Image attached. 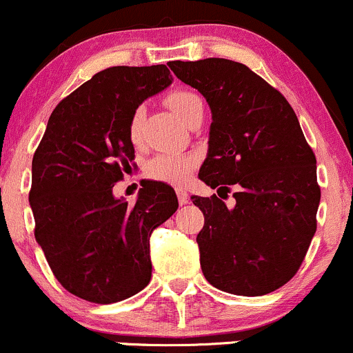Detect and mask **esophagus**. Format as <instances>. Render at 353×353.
Masks as SVG:
<instances>
[{
    "mask_svg": "<svg viewBox=\"0 0 353 353\" xmlns=\"http://www.w3.org/2000/svg\"><path fill=\"white\" fill-rule=\"evenodd\" d=\"M176 192H177V199H179V204H181V206H183V204H188V199H189V194H188V192H185L183 188L177 189Z\"/></svg>",
    "mask_w": 353,
    "mask_h": 353,
    "instance_id": "1",
    "label": "esophagus"
}]
</instances>
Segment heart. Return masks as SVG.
Returning a JSON list of instances; mask_svg holds the SVG:
<instances>
[{
	"instance_id": "obj_1",
	"label": "heart",
	"mask_w": 353,
	"mask_h": 353,
	"mask_svg": "<svg viewBox=\"0 0 353 353\" xmlns=\"http://www.w3.org/2000/svg\"><path fill=\"white\" fill-rule=\"evenodd\" d=\"M165 103H168L170 110L177 115L183 122L188 120L191 112L194 110L197 105H203L201 99L194 92L189 90H174L165 97ZM142 120H144V108L139 107L134 112L132 119L129 123V135L130 141L134 144H139L142 137ZM196 168V159L188 154H177V152H168V154H159L147 164V176L152 177L156 181H162V183L170 184H183Z\"/></svg>"
}]
</instances>
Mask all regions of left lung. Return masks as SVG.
Returning a JSON list of instances; mask_svg holds the SVG:
<instances>
[{
    "label": "left lung",
    "instance_id": "obj_1",
    "mask_svg": "<svg viewBox=\"0 0 353 353\" xmlns=\"http://www.w3.org/2000/svg\"><path fill=\"white\" fill-rule=\"evenodd\" d=\"M212 114L199 179L230 192L191 197L203 211L201 270L212 286L259 296L288 283L316 231V159L288 100L246 65L226 58L169 61Z\"/></svg>",
    "mask_w": 353,
    "mask_h": 353
}]
</instances>
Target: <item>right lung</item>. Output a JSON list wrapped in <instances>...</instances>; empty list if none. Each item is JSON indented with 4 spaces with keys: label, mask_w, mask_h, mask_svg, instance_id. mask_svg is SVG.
Listing matches in <instances>:
<instances>
[{
    "label": "right lung",
    "mask_w": 353,
    "mask_h": 353,
    "mask_svg": "<svg viewBox=\"0 0 353 353\" xmlns=\"http://www.w3.org/2000/svg\"><path fill=\"white\" fill-rule=\"evenodd\" d=\"M170 83L165 65L95 73L55 107L33 156L34 238L61 286L92 303L149 285L150 234L179 206L172 188L152 181L134 206L112 192L134 161V112Z\"/></svg>",
    "instance_id": "right-lung-1"
}]
</instances>
